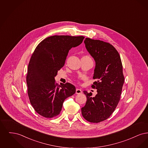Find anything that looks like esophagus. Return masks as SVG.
<instances>
[{
	"label": "esophagus",
	"mask_w": 148,
	"mask_h": 148,
	"mask_svg": "<svg viewBox=\"0 0 148 148\" xmlns=\"http://www.w3.org/2000/svg\"><path fill=\"white\" fill-rule=\"evenodd\" d=\"M75 92H76V94H82V91L81 90V89H77Z\"/></svg>",
	"instance_id": "34e87169"
}]
</instances>
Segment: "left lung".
<instances>
[{
    "mask_svg": "<svg viewBox=\"0 0 148 148\" xmlns=\"http://www.w3.org/2000/svg\"><path fill=\"white\" fill-rule=\"evenodd\" d=\"M86 49L95 62L93 79H97L92 87L97 94L84 90L87 100L82 108L85 119L91 123H99L107 119L119 103L124 84L123 65L118 51L112 45L99 40L86 38Z\"/></svg>",
    "mask_w": 148,
    "mask_h": 148,
    "instance_id": "8db88e82",
    "label": "left lung"
}]
</instances>
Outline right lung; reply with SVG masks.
<instances>
[{
  "mask_svg": "<svg viewBox=\"0 0 148 148\" xmlns=\"http://www.w3.org/2000/svg\"><path fill=\"white\" fill-rule=\"evenodd\" d=\"M84 39L83 36L54 35L35 48L29 63L27 84L30 102L39 115L49 118L58 115L64 100L75 92L73 85H59L55 77L64 66L69 51Z\"/></svg>",
  "mask_w": 148,
  "mask_h": 148,
  "instance_id": "add662e5",
  "label": "right lung"
}]
</instances>
